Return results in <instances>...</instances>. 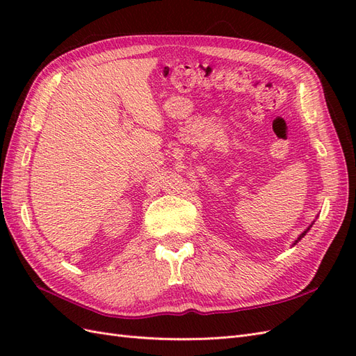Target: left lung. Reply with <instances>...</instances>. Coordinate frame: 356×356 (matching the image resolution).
I'll list each match as a JSON object with an SVG mask.
<instances>
[{
  "mask_svg": "<svg viewBox=\"0 0 356 356\" xmlns=\"http://www.w3.org/2000/svg\"><path fill=\"white\" fill-rule=\"evenodd\" d=\"M312 224H314V222H312ZM312 224H310V225H309V227H307V229H306V230H305V232H303V233H301V234H300V236H298V238H297V241H296V242H294V245H296V243H298V242H300V241H301V238H305V234H306V233H307V232H309V230H310V227H312Z\"/></svg>",
  "mask_w": 356,
  "mask_h": 356,
  "instance_id": "8db88e82",
  "label": "left lung"
}]
</instances>
